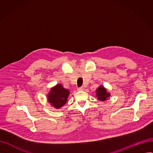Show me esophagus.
<instances>
[{
	"mask_svg": "<svg viewBox=\"0 0 153 153\" xmlns=\"http://www.w3.org/2000/svg\"><path fill=\"white\" fill-rule=\"evenodd\" d=\"M84 87H79V88H78V91H83L84 90Z\"/></svg>",
	"mask_w": 153,
	"mask_h": 153,
	"instance_id": "34e87169",
	"label": "esophagus"
}]
</instances>
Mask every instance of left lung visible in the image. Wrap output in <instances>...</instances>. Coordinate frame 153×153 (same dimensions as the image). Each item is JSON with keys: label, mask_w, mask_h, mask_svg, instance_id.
I'll return each mask as SVG.
<instances>
[{"label": "left lung", "mask_w": 153, "mask_h": 153, "mask_svg": "<svg viewBox=\"0 0 153 153\" xmlns=\"http://www.w3.org/2000/svg\"><path fill=\"white\" fill-rule=\"evenodd\" d=\"M96 97L97 99L102 102H105L108 100L110 97V93L107 91L105 87L100 85L97 89H96Z\"/></svg>", "instance_id": "1"}]
</instances>
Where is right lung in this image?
Segmentation results:
<instances>
[{
	"label": "right lung",
	"mask_w": 153,
	"mask_h": 153,
	"mask_svg": "<svg viewBox=\"0 0 153 153\" xmlns=\"http://www.w3.org/2000/svg\"><path fill=\"white\" fill-rule=\"evenodd\" d=\"M70 91L68 89L61 84H57L51 88L47 94V100L51 106L56 109H59L66 103Z\"/></svg>",
	"instance_id": "obj_1"
}]
</instances>
